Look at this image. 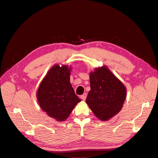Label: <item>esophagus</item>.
Returning a JSON list of instances; mask_svg holds the SVG:
<instances>
[{
	"instance_id": "obj_1",
	"label": "esophagus",
	"mask_w": 158,
	"mask_h": 158,
	"mask_svg": "<svg viewBox=\"0 0 158 158\" xmlns=\"http://www.w3.org/2000/svg\"><path fill=\"white\" fill-rule=\"evenodd\" d=\"M86 97H87V94H84L83 95H81L80 98L82 99L83 100V101H85V99H86Z\"/></svg>"
}]
</instances>
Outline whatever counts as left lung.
<instances>
[{
  "label": "left lung",
  "instance_id": "8db88e82",
  "mask_svg": "<svg viewBox=\"0 0 158 158\" xmlns=\"http://www.w3.org/2000/svg\"><path fill=\"white\" fill-rule=\"evenodd\" d=\"M90 91L86 103L99 120L108 121L120 112L127 96V88L107 66L89 73Z\"/></svg>",
  "mask_w": 158,
  "mask_h": 158
}]
</instances>
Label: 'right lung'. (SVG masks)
Segmentation results:
<instances>
[{"mask_svg":"<svg viewBox=\"0 0 158 158\" xmlns=\"http://www.w3.org/2000/svg\"><path fill=\"white\" fill-rule=\"evenodd\" d=\"M71 70L68 65H53L42 80L37 92L41 109L57 121H65L81 102L70 82Z\"/></svg>","mask_w":158,"mask_h":158,"instance_id":"1","label":"right lung"}]
</instances>
